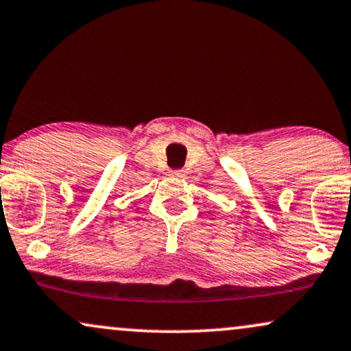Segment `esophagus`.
I'll list each match as a JSON object with an SVG mask.
<instances>
[{
  "label": "esophagus",
  "mask_w": 351,
  "mask_h": 351,
  "mask_svg": "<svg viewBox=\"0 0 351 351\" xmlns=\"http://www.w3.org/2000/svg\"><path fill=\"white\" fill-rule=\"evenodd\" d=\"M170 175L173 176V178H176V180H181L184 176V171H181V170H175V171H170Z\"/></svg>",
  "instance_id": "obj_1"
}]
</instances>
